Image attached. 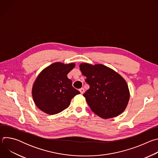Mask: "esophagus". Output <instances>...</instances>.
Instances as JSON below:
<instances>
[{
  "mask_svg": "<svg viewBox=\"0 0 158 158\" xmlns=\"http://www.w3.org/2000/svg\"><path fill=\"white\" fill-rule=\"evenodd\" d=\"M79 91L81 92V93L82 94H84V88H81V89H79Z\"/></svg>",
  "mask_w": 158,
  "mask_h": 158,
  "instance_id": "1",
  "label": "esophagus"
}]
</instances>
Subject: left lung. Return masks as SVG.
I'll return each mask as SVG.
<instances>
[{
  "label": "left lung",
  "instance_id": "obj_1",
  "mask_svg": "<svg viewBox=\"0 0 158 158\" xmlns=\"http://www.w3.org/2000/svg\"><path fill=\"white\" fill-rule=\"evenodd\" d=\"M89 89L83 94L91 109L100 118L119 116L130 97L128 85L118 73L102 64L82 63L79 65Z\"/></svg>",
  "mask_w": 158,
  "mask_h": 158
}]
</instances>
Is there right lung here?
Returning <instances> with one entry per match:
<instances>
[{
  "mask_svg": "<svg viewBox=\"0 0 158 158\" xmlns=\"http://www.w3.org/2000/svg\"><path fill=\"white\" fill-rule=\"evenodd\" d=\"M74 63L55 62L39 74L32 87V97L37 107L45 113L53 115L69 107L71 99L80 92L67 77Z\"/></svg>",
  "mask_w": 158,
  "mask_h": 158,
  "instance_id": "right-lung-1",
  "label": "right lung"
}]
</instances>
